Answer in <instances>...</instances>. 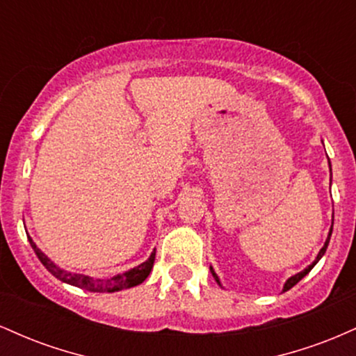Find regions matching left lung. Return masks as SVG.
I'll return each mask as SVG.
<instances>
[{"mask_svg":"<svg viewBox=\"0 0 356 356\" xmlns=\"http://www.w3.org/2000/svg\"><path fill=\"white\" fill-rule=\"evenodd\" d=\"M328 162H330V159H328ZM330 170H332V164H330ZM332 231H333V224H332V227H330V232H328V238H326V241H325V244H323V248L320 249V252H318L316 259H314V261H313V263H312V264H309V266H308V268H305V269H303V271L296 273V275H295V276L288 277V280H286V283H284V286H283V291H288V289H291V288H293V286H295L296 283H300V281H301V280H303V277H305L306 275H308V273H309V271H312V269L314 268V264H316V263H318V261H320V259H321V257H323V254H325V252H326V248H328L330 238H332ZM209 269H211L212 276H214V280H216V281H218V283L220 284V280H219V276H218V275H216V271H214V269H212V266H211ZM220 286H222V284H220Z\"/></svg>","mask_w":356,"mask_h":356,"instance_id":"8db88e82","label":"left lung"}]
</instances>
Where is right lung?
<instances>
[{
    "mask_svg": "<svg viewBox=\"0 0 356 356\" xmlns=\"http://www.w3.org/2000/svg\"><path fill=\"white\" fill-rule=\"evenodd\" d=\"M28 241H30L31 248H33L35 254L38 256V259L42 261V264L48 271L51 273L53 276L58 277L60 281L63 283H68L72 286H76V288L81 289H87V291H93V293H113V291H122V289H129L134 288V286L144 283L147 280V276L150 275L154 266V259H155V249L150 252L149 259L144 261L142 264L138 266L129 269V271L122 273V275H115L108 280H93L87 275H80V273H70V271H65L63 268L56 266L55 263L48 257L44 252L40 249L36 244L33 243V239L28 236Z\"/></svg>",
    "mask_w": 356,
    "mask_h": 356,
    "instance_id": "1",
    "label": "right lung"
}]
</instances>
